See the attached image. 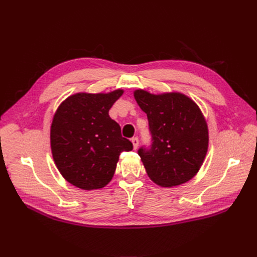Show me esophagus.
<instances>
[{
  "instance_id": "34e87169",
  "label": "esophagus",
  "mask_w": 257,
  "mask_h": 257,
  "mask_svg": "<svg viewBox=\"0 0 257 257\" xmlns=\"http://www.w3.org/2000/svg\"><path fill=\"white\" fill-rule=\"evenodd\" d=\"M132 143H133L134 149H137L138 144H140V140H138V137H133V138H132Z\"/></svg>"
}]
</instances>
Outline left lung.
Wrapping results in <instances>:
<instances>
[{
  "mask_svg": "<svg viewBox=\"0 0 257 257\" xmlns=\"http://www.w3.org/2000/svg\"><path fill=\"white\" fill-rule=\"evenodd\" d=\"M134 97L149 123L151 144L137 151L148 176L162 187L188 182L202 165L209 145L199 107L179 93L152 95L138 89Z\"/></svg>",
  "mask_w": 257,
  "mask_h": 257,
  "instance_id": "8db88e82",
  "label": "left lung"
}]
</instances>
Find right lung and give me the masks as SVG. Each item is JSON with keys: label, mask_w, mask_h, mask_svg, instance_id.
Masks as SVG:
<instances>
[{"label": "right lung", "mask_w": 257, "mask_h": 257, "mask_svg": "<svg viewBox=\"0 0 257 257\" xmlns=\"http://www.w3.org/2000/svg\"><path fill=\"white\" fill-rule=\"evenodd\" d=\"M109 94L72 95L61 103L51 127L54 161L66 180L81 189L105 187L113 177L122 151L133 149L109 110L122 96Z\"/></svg>", "instance_id": "1"}]
</instances>
